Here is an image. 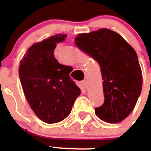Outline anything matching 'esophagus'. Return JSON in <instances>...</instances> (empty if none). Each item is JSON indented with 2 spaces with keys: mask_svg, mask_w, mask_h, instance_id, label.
<instances>
[{
  "mask_svg": "<svg viewBox=\"0 0 151 151\" xmlns=\"http://www.w3.org/2000/svg\"><path fill=\"white\" fill-rule=\"evenodd\" d=\"M81 84H82V87L85 88H86V87H87V83H86V81H85V80L82 81V82H81Z\"/></svg>",
  "mask_w": 151,
  "mask_h": 151,
  "instance_id": "esophagus-1",
  "label": "esophagus"
}]
</instances>
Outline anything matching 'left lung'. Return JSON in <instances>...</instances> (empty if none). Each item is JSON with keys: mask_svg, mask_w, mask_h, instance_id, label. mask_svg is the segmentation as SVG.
Instances as JSON below:
<instances>
[{"mask_svg": "<svg viewBox=\"0 0 151 151\" xmlns=\"http://www.w3.org/2000/svg\"><path fill=\"white\" fill-rule=\"evenodd\" d=\"M74 42L101 67L104 103L95 108V114L106 122H121L134 110L142 89L135 50L120 35L106 28L78 34Z\"/></svg>", "mask_w": 151, "mask_h": 151, "instance_id": "1", "label": "left lung"}]
</instances>
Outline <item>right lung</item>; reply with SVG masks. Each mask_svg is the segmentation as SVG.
I'll return each instance as SVG.
<instances>
[{
  "label": "right lung",
  "instance_id": "obj_1",
  "mask_svg": "<svg viewBox=\"0 0 151 151\" xmlns=\"http://www.w3.org/2000/svg\"><path fill=\"white\" fill-rule=\"evenodd\" d=\"M66 35L58 34L33 44L19 63V76L24 94L35 115L52 124L71 113L81 90L69 77L71 66L55 59L54 50Z\"/></svg>",
  "mask_w": 151,
  "mask_h": 151
}]
</instances>
